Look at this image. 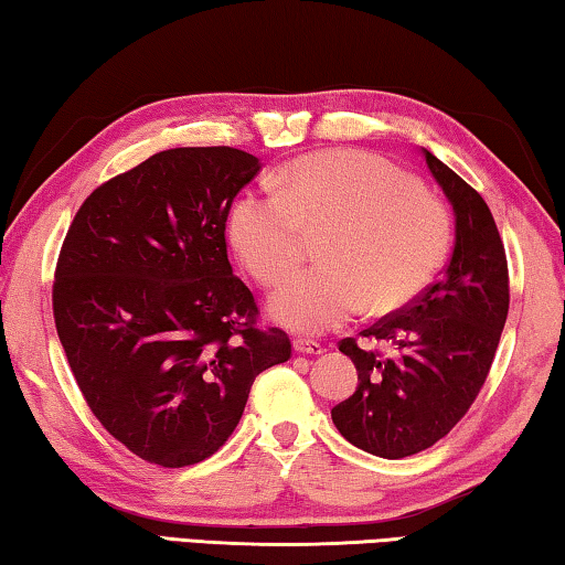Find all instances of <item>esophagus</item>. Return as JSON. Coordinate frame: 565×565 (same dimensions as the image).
Wrapping results in <instances>:
<instances>
[{
	"mask_svg": "<svg viewBox=\"0 0 565 565\" xmlns=\"http://www.w3.org/2000/svg\"><path fill=\"white\" fill-rule=\"evenodd\" d=\"M294 351L296 353H303V356H321L323 349L321 343H317V341H309V339H296L294 341Z\"/></svg>",
	"mask_w": 565,
	"mask_h": 565,
	"instance_id": "esophagus-1",
	"label": "esophagus"
}]
</instances>
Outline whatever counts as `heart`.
I'll use <instances>...</instances> for the list:
<instances>
[{"label":"heart","mask_w":565,"mask_h":565,"mask_svg":"<svg viewBox=\"0 0 565 565\" xmlns=\"http://www.w3.org/2000/svg\"><path fill=\"white\" fill-rule=\"evenodd\" d=\"M284 189H248L228 214L238 259L262 284L301 262L306 232H323L327 266L296 274L269 299V317L296 333H323L371 303L391 311L426 289L448 252V216L436 196L384 157L323 151L291 161Z\"/></svg>","instance_id":"obj_1"}]
</instances>
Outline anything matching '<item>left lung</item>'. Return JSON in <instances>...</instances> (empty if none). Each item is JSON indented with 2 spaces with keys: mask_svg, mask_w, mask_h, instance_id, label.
I'll use <instances>...</instances> for the list:
<instances>
[{
  "mask_svg": "<svg viewBox=\"0 0 565 565\" xmlns=\"http://www.w3.org/2000/svg\"><path fill=\"white\" fill-rule=\"evenodd\" d=\"M424 159L454 206L456 242L441 279L396 317L363 331L394 359L343 339L359 371L353 394L331 408L333 426L361 451L406 458L434 446L463 418L481 391L509 317V266L489 204L436 159Z\"/></svg>",
  "mask_w": 565,
  "mask_h": 565,
  "instance_id": "8db88e82",
  "label": "left lung"
}]
</instances>
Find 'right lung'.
Returning a JSON list of instances; mask_svg holds the SVG:
<instances>
[{
	"label": "right lung",
	"mask_w": 565,
	"mask_h": 565,
	"mask_svg": "<svg viewBox=\"0 0 565 565\" xmlns=\"http://www.w3.org/2000/svg\"><path fill=\"white\" fill-rule=\"evenodd\" d=\"M262 161L232 147L167 149L94 189L54 276L56 333L92 414L149 463L218 451L262 371L291 356L256 329L226 256V216Z\"/></svg>",
	"instance_id": "obj_1"
}]
</instances>
